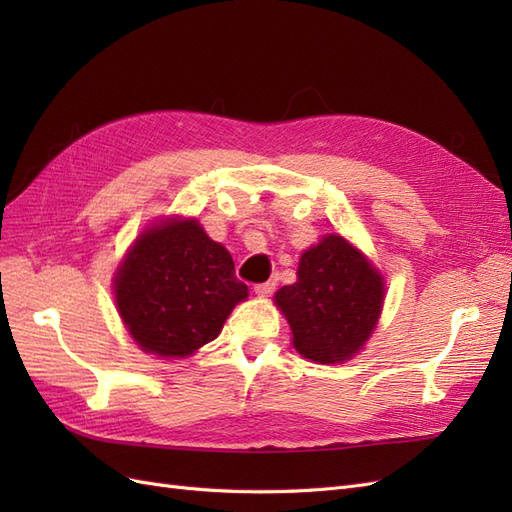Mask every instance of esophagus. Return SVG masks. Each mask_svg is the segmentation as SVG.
<instances>
[{
	"mask_svg": "<svg viewBox=\"0 0 512 512\" xmlns=\"http://www.w3.org/2000/svg\"><path fill=\"white\" fill-rule=\"evenodd\" d=\"M275 282H265V284H256L254 286V292L258 294V297H269V294H273V290H275Z\"/></svg>",
	"mask_w": 512,
	"mask_h": 512,
	"instance_id": "1",
	"label": "esophagus"
}]
</instances>
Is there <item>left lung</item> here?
I'll list each match as a JSON object with an SVG mask.
<instances>
[{"instance_id": "left-lung-1", "label": "left lung", "mask_w": 512, "mask_h": 512, "mask_svg": "<svg viewBox=\"0 0 512 512\" xmlns=\"http://www.w3.org/2000/svg\"><path fill=\"white\" fill-rule=\"evenodd\" d=\"M384 303V280L367 256L339 235L303 252L297 282L275 292L292 344L309 361L344 363L363 350Z\"/></svg>"}]
</instances>
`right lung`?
Segmentation results:
<instances>
[{
  "label": "right lung",
  "instance_id": "right-lung-1",
  "mask_svg": "<svg viewBox=\"0 0 512 512\" xmlns=\"http://www.w3.org/2000/svg\"><path fill=\"white\" fill-rule=\"evenodd\" d=\"M247 286L198 220L168 218L136 237L115 273V303L136 346L183 359L220 335Z\"/></svg>",
  "mask_w": 512,
  "mask_h": 512
}]
</instances>
